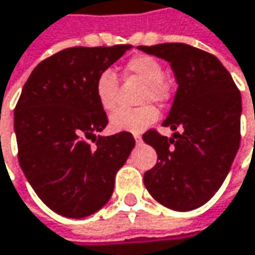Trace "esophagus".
Masks as SVG:
<instances>
[{"label":"esophagus","instance_id":"esophagus-1","mask_svg":"<svg viewBox=\"0 0 255 255\" xmlns=\"http://www.w3.org/2000/svg\"><path fill=\"white\" fill-rule=\"evenodd\" d=\"M134 138H135V141H137V143H140V141H141V135H140L138 132H134Z\"/></svg>","mask_w":255,"mask_h":255}]
</instances>
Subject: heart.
Masks as SVG:
<instances>
[{
    "label": "heart",
    "mask_w": 255,
    "mask_h": 255,
    "mask_svg": "<svg viewBox=\"0 0 255 255\" xmlns=\"http://www.w3.org/2000/svg\"><path fill=\"white\" fill-rule=\"evenodd\" d=\"M127 77H135L143 81L144 87L140 92L138 102L163 104L168 96V86L163 81L165 73L160 62L149 55H137L131 58L124 67ZM95 95L105 112H111L118 106L120 86L112 70H104L95 81ZM157 118V111L153 105L147 104L134 109H118L111 115V127L115 131L140 132L153 124Z\"/></svg>",
    "instance_id": "obj_1"
}]
</instances>
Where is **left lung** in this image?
<instances>
[{
    "label": "left lung",
    "instance_id": "left-lung-1",
    "mask_svg": "<svg viewBox=\"0 0 255 255\" xmlns=\"http://www.w3.org/2000/svg\"><path fill=\"white\" fill-rule=\"evenodd\" d=\"M166 59L178 90L163 127L143 140L157 153V162L144 174V185L162 206L188 212L207 203L223 184L241 141V93L229 71L215 55L187 43L138 46ZM181 129V132L177 131Z\"/></svg>",
    "mask_w": 255,
    "mask_h": 255
}]
</instances>
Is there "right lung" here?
<instances>
[{"label": "right lung", "mask_w": 255, "mask_h": 255, "mask_svg": "<svg viewBox=\"0 0 255 255\" xmlns=\"http://www.w3.org/2000/svg\"><path fill=\"white\" fill-rule=\"evenodd\" d=\"M129 48L62 49L37 64L23 86L14 109L18 163L39 198L61 216L81 219L102 209L135 144L128 131L96 135L108 117L95 81Z\"/></svg>", "instance_id": "add662e5"}]
</instances>
